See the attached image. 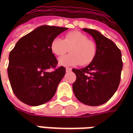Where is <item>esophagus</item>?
<instances>
[{"mask_svg":"<svg viewBox=\"0 0 133 133\" xmlns=\"http://www.w3.org/2000/svg\"><path fill=\"white\" fill-rule=\"evenodd\" d=\"M72 70V68H65V71L66 72H70Z\"/></svg>","mask_w":133,"mask_h":133,"instance_id":"1","label":"esophagus"}]
</instances>
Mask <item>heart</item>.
Instances as JSON below:
<instances>
[{"label": "heart", "instance_id": "heart-1", "mask_svg": "<svg viewBox=\"0 0 133 133\" xmlns=\"http://www.w3.org/2000/svg\"><path fill=\"white\" fill-rule=\"evenodd\" d=\"M50 49L58 56L64 55L69 50L70 53L59 58L58 63L61 65L70 66L90 63L95 58L97 48L95 42L89 40L87 35L74 30L66 33L64 40L59 37L54 38L50 44Z\"/></svg>", "mask_w": 133, "mask_h": 133}]
</instances>
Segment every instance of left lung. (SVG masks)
<instances>
[{"label":"left lung","mask_w":133,"mask_h":133,"mask_svg":"<svg viewBox=\"0 0 133 133\" xmlns=\"http://www.w3.org/2000/svg\"><path fill=\"white\" fill-rule=\"evenodd\" d=\"M95 40L96 54L85 68L72 69L76 81L72 84L75 97L87 105L98 106L108 101L116 92L120 81L123 61L117 45L98 30L83 28Z\"/></svg>","instance_id":"obj_1"}]
</instances>
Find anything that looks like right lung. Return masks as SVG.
Wrapping results in <instances>:
<instances>
[{"instance_id": "1", "label": "right lung", "mask_w": 133, "mask_h": 133, "mask_svg": "<svg viewBox=\"0 0 133 133\" xmlns=\"http://www.w3.org/2000/svg\"><path fill=\"white\" fill-rule=\"evenodd\" d=\"M68 28L41 25L19 40L9 54L8 75L14 94L30 106L52 99L65 74L61 66L53 72L58 61L50 49L51 42Z\"/></svg>"}]
</instances>
